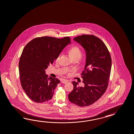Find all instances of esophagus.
Here are the masks:
<instances>
[{
  "mask_svg": "<svg viewBox=\"0 0 134 134\" xmlns=\"http://www.w3.org/2000/svg\"><path fill=\"white\" fill-rule=\"evenodd\" d=\"M61 82L63 83V84H65L66 83H67L68 82V80H65V79H63L62 80V81H61Z\"/></svg>",
  "mask_w": 134,
  "mask_h": 134,
  "instance_id": "1",
  "label": "esophagus"
}]
</instances>
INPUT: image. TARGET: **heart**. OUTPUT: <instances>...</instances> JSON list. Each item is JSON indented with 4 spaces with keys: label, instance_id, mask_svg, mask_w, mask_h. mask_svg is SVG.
I'll use <instances>...</instances> for the list:
<instances>
[{
    "label": "heart",
    "instance_id": "b5f03b06",
    "mask_svg": "<svg viewBox=\"0 0 134 134\" xmlns=\"http://www.w3.org/2000/svg\"><path fill=\"white\" fill-rule=\"evenodd\" d=\"M68 53L71 59H79L81 57L82 51L78 46H74L69 49ZM60 56V55L57 56L55 59V62H58L59 60Z\"/></svg>",
    "mask_w": 134,
    "mask_h": 134
}]
</instances>
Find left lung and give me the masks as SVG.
<instances>
[{
    "mask_svg": "<svg viewBox=\"0 0 134 134\" xmlns=\"http://www.w3.org/2000/svg\"><path fill=\"white\" fill-rule=\"evenodd\" d=\"M86 52V65L82 72L84 87L72 82L74 88L68 94L69 101L79 107H87L97 101L108 88L111 59L108 48L101 40L92 35L74 38Z\"/></svg>",
    "mask_w": 134,
    "mask_h": 134,
    "instance_id": "left-lung-1",
    "label": "left lung"
}]
</instances>
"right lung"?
Returning <instances> with one entry per match:
<instances>
[{
    "label": "right lung",
    "mask_w": 134,
    "mask_h": 134,
    "mask_svg": "<svg viewBox=\"0 0 134 134\" xmlns=\"http://www.w3.org/2000/svg\"><path fill=\"white\" fill-rule=\"evenodd\" d=\"M69 43V37L58 39L44 36L31 40L23 49L19 62L21 84L33 101L43 103L52 98L60 81L48 77L45 70Z\"/></svg>",
    "instance_id": "1"
}]
</instances>
